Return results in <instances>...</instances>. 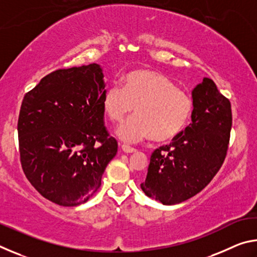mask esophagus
Instances as JSON below:
<instances>
[{"label": "esophagus", "instance_id": "esophagus-1", "mask_svg": "<svg viewBox=\"0 0 257 257\" xmlns=\"http://www.w3.org/2000/svg\"><path fill=\"white\" fill-rule=\"evenodd\" d=\"M121 149L124 152V153H135L137 150L136 149H133V147H130L128 145H122L121 146Z\"/></svg>", "mask_w": 257, "mask_h": 257}]
</instances>
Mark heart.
Segmentation results:
<instances>
[{"label":"heart","mask_w":257,"mask_h":257,"mask_svg":"<svg viewBox=\"0 0 257 257\" xmlns=\"http://www.w3.org/2000/svg\"><path fill=\"white\" fill-rule=\"evenodd\" d=\"M107 118L121 123L130 113L136 115L116 130V136L128 144L152 138L168 142L177 137L193 112V99L159 72L135 70L122 78V88L111 85L103 96Z\"/></svg>","instance_id":"1"}]
</instances>
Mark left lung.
<instances>
[{"label":"left lung","mask_w":257,"mask_h":257,"mask_svg":"<svg viewBox=\"0 0 257 257\" xmlns=\"http://www.w3.org/2000/svg\"><path fill=\"white\" fill-rule=\"evenodd\" d=\"M191 123L155 150L145 181L147 196L163 205H175L195 196L210 184L227 155L232 124L231 104L210 78L191 92Z\"/></svg>","instance_id":"8db88e82"}]
</instances>
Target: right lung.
Returning a JSON list of instances; mask_svg holds the SVG:
<instances>
[{
	"mask_svg": "<svg viewBox=\"0 0 257 257\" xmlns=\"http://www.w3.org/2000/svg\"><path fill=\"white\" fill-rule=\"evenodd\" d=\"M99 64L60 69L25 95L18 119L27 179L61 206L88 201L101 186L118 143L104 127L105 84Z\"/></svg>",
	"mask_w": 257,
	"mask_h": 257,
	"instance_id": "obj_1",
	"label": "right lung"
}]
</instances>
